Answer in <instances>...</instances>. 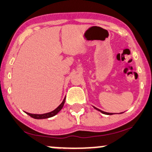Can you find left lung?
<instances>
[{"instance_id": "8db88e82", "label": "left lung", "mask_w": 152, "mask_h": 152, "mask_svg": "<svg viewBox=\"0 0 152 152\" xmlns=\"http://www.w3.org/2000/svg\"><path fill=\"white\" fill-rule=\"evenodd\" d=\"M94 107V109H96V110H97V111H100V112L102 113V114H106V115H113V114H114V113H109V112H105V111H103L100 110V109H99L96 108L95 107ZM119 114H123V113L121 112V113H119Z\"/></svg>"}]
</instances>
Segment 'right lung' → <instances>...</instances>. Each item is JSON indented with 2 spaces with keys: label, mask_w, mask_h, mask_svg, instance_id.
<instances>
[{
  "label": "right lung",
  "mask_w": 152,
  "mask_h": 152,
  "mask_svg": "<svg viewBox=\"0 0 152 152\" xmlns=\"http://www.w3.org/2000/svg\"><path fill=\"white\" fill-rule=\"evenodd\" d=\"M65 99H66V97H64V99H63L62 102L59 105L58 107H57L55 110L50 111V112L48 113H45V114H30V113L28 112H25L26 114H28V116H30L32 118H35V119H44V118H50V117H53L55 115L58 114L59 111H61V109H62L63 106H64V102H65Z\"/></svg>",
  "instance_id": "right-lung-1"
}]
</instances>
